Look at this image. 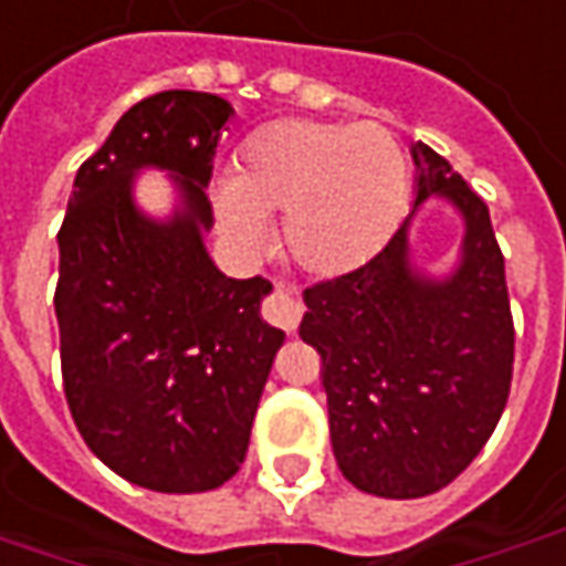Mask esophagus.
Instances as JSON below:
<instances>
[{"mask_svg": "<svg viewBox=\"0 0 566 566\" xmlns=\"http://www.w3.org/2000/svg\"><path fill=\"white\" fill-rule=\"evenodd\" d=\"M266 318L272 325H279L284 332H297L300 318H303V306L300 300L287 291V287H275V294L266 300Z\"/></svg>", "mask_w": 566, "mask_h": 566, "instance_id": "esophagus-1", "label": "esophagus"}]
</instances>
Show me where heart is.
Returning <instances> with one entry per match:
<instances>
[{
	"instance_id": "heart-1",
	"label": "heart",
	"mask_w": 566,
	"mask_h": 566,
	"mask_svg": "<svg viewBox=\"0 0 566 566\" xmlns=\"http://www.w3.org/2000/svg\"><path fill=\"white\" fill-rule=\"evenodd\" d=\"M406 188V157L387 129L287 117L244 142L234 176L213 188V207L244 251H266L269 222L282 219L291 263L315 279H340L387 244Z\"/></svg>"
}]
</instances>
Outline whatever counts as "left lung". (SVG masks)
Wrapping results in <instances>:
<instances>
[{"instance_id":"1","label":"left lung","mask_w":566,"mask_h":566,"mask_svg":"<svg viewBox=\"0 0 566 566\" xmlns=\"http://www.w3.org/2000/svg\"><path fill=\"white\" fill-rule=\"evenodd\" d=\"M415 203L363 269L303 291L300 337L322 356L337 468L363 493L421 499L476 459L505 412L514 365L505 260L486 203L412 145ZM430 197L465 222L446 276L413 266L408 229Z\"/></svg>"}]
</instances>
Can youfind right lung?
I'll use <instances>...</instances> for the list:
<instances>
[{"instance_id": "right-lung-1", "label": "right lung", "mask_w": 566, "mask_h": 566, "mask_svg": "<svg viewBox=\"0 0 566 566\" xmlns=\"http://www.w3.org/2000/svg\"><path fill=\"white\" fill-rule=\"evenodd\" d=\"M234 111L170 90L133 105L76 170L57 232L61 378L76 430L123 480L154 493H207L248 455L284 332L263 322L272 284L229 279L210 260L207 182ZM160 169L180 201L167 220L135 203Z\"/></svg>"}]
</instances>
